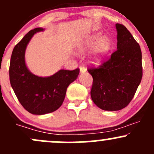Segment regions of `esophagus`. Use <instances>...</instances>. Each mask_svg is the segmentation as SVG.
I'll use <instances>...</instances> for the list:
<instances>
[{"mask_svg":"<svg viewBox=\"0 0 154 154\" xmlns=\"http://www.w3.org/2000/svg\"><path fill=\"white\" fill-rule=\"evenodd\" d=\"M80 72H81V73L85 72H86V68H85V66H80Z\"/></svg>","mask_w":154,"mask_h":154,"instance_id":"obj_1","label":"esophagus"}]
</instances>
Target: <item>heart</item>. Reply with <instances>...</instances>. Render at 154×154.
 I'll list each match as a JSON object with an SVG mask.
<instances>
[{
  "label": "heart",
  "mask_w": 154,
  "mask_h": 154,
  "mask_svg": "<svg viewBox=\"0 0 154 154\" xmlns=\"http://www.w3.org/2000/svg\"><path fill=\"white\" fill-rule=\"evenodd\" d=\"M110 45H111V42L108 37L103 36L101 38V35L97 33L92 35L89 38L86 39L85 41L80 43L79 50H80V52H85L87 50L92 48L96 45L92 60L95 63H100L103 60L106 53L108 52Z\"/></svg>",
  "instance_id": "heart-1"
}]
</instances>
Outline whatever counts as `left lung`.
Segmentation results:
<instances>
[{"label":"left lung","mask_w":154,"mask_h":154,"mask_svg":"<svg viewBox=\"0 0 154 154\" xmlns=\"http://www.w3.org/2000/svg\"><path fill=\"white\" fill-rule=\"evenodd\" d=\"M117 49L98 68H89L93 77L91 97L105 111L125 108L134 97L142 77L140 45L122 24H116Z\"/></svg>","instance_id":"1"}]
</instances>
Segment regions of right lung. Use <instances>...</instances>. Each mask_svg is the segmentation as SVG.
<instances>
[{"label":"right lung","instance_id":"add662e5","mask_svg":"<svg viewBox=\"0 0 154 154\" xmlns=\"http://www.w3.org/2000/svg\"><path fill=\"white\" fill-rule=\"evenodd\" d=\"M36 28L29 32L14 46L9 66V80L22 106L32 114H48L61 106L68 86L78 77L80 69H61L50 77H41L29 72L25 63V51L33 35L43 31Z\"/></svg>","mask_w":154,"mask_h":154}]
</instances>
